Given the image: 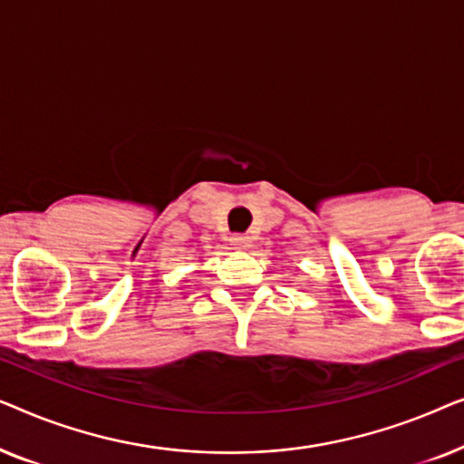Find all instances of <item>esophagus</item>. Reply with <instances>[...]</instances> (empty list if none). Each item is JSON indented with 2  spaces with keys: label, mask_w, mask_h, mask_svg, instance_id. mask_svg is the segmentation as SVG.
<instances>
[{
  "label": "esophagus",
  "mask_w": 464,
  "mask_h": 464,
  "mask_svg": "<svg viewBox=\"0 0 464 464\" xmlns=\"http://www.w3.org/2000/svg\"><path fill=\"white\" fill-rule=\"evenodd\" d=\"M230 240L234 246H238V249H246V246H249V237H245V234H234Z\"/></svg>",
  "instance_id": "1"
}]
</instances>
